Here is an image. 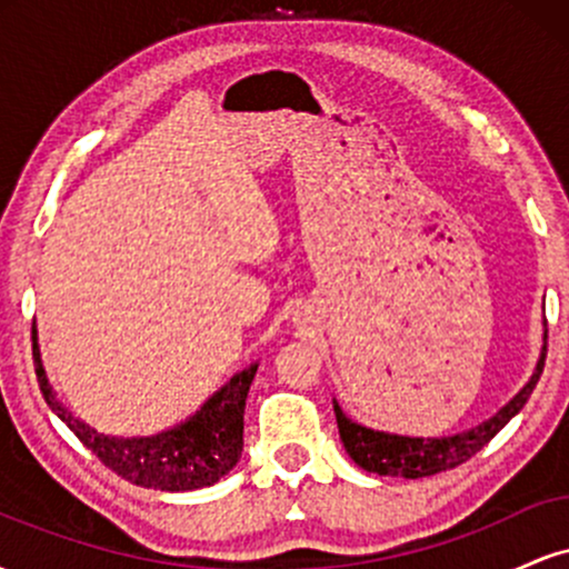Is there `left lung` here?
<instances>
[{
    "instance_id": "left-lung-1",
    "label": "left lung",
    "mask_w": 569,
    "mask_h": 569,
    "mask_svg": "<svg viewBox=\"0 0 569 569\" xmlns=\"http://www.w3.org/2000/svg\"><path fill=\"white\" fill-rule=\"evenodd\" d=\"M546 339L548 331L543 329V348H540V358L538 363H535L532 377L527 380L525 388H521L500 411H495L489 420L452 436H433V439L428 436L426 439V436H398L388 433V430L367 428L361 426V422L350 420L335 398L337 428L339 439L345 443V452H348L352 457V462H356L358 468H363V471L377 476H403V479H422V476H433L449 471V468L462 466V462L471 460L485 443L492 441L495 436L511 422V417L519 415L521 407L527 403V398L532 396L535 385H538L540 375H543Z\"/></svg>"
}]
</instances>
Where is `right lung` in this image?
<instances>
[{
	"label": "right lung",
	"instance_id": "right-lung-1",
	"mask_svg": "<svg viewBox=\"0 0 569 569\" xmlns=\"http://www.w3.org/2000/svg\"><path fill=\"white\" fill-rule=\"evenodd\" d=\"M31 350H34V369L39 390H42L48 407L67 422L71 433L93 452L107 468L136 487L160 489V492H189L217 485L238 466L243 452V411L248 388L259 363L238 371L221 388L208 398L202 407L187 417L179 426L162 430L154 436H133V439H117V436L98 433L96 428L84 426L56 398L53 385L44 375L42 356H39L37 326L31 329Z\"/></svg>",
	"mask_w": 569,
	"mask_h": 569
}]
</instances>
